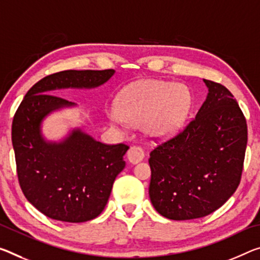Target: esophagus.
Returning <instances> with one entry per match:
<instances>
[{
	"label": "esophagus",
	"instance_id": "1",
	"mask_svg": "<svg viewBox=\"0 0 260 260\" xmlns=\"http://www.w3.org/2000/svg\"><path fill=\"white\" fill-rule=\"evenodd\" d=\"M143 157H145V152H143L142 148H140L138 146H132L128 151H127V158H128L129 162L133 164L141 162Z\"/></svg>",
	"mask_w": 260,
	"mask_h": 260
}]
</instances>
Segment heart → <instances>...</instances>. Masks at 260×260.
I'll list each match as a JSON object with an SVG mask.
<instances>
[{
    "label": "heart",
    "instance_id": "b5f03b06",
    "mask_svg": "<svg viewBox=\"0 0 260 260\" xmlns=\"http://www.w3.org/2000/svg\"><path fill=\"white\" fill-rule=\"evenodd\" d=\"M191 98L184 85L146 80L129 85L119 94L117 113L111 117L115 127L125 131V122L139 126L154 138L175 134L187 117Z\"/></svg>",
    "mask_w": 260,
    "mask_h": 260
}]
</instances>
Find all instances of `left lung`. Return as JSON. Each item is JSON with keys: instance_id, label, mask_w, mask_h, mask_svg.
Masks as SVG:
<instances>
[{"instance_id": "left-lung-1", "label": "left lung", "mask_w": 260, "mask_h": 260, "mask_svg": "<svg viewBox=\"0 0 260 260\" xmlns=\"http://www.w3.org/2000/svg\"><path fill=\"white\" fill-rule=\"evenodd\" d=\"M204 82L208 94L196 118L150 152V201L170 220L215 212L241 182L248 143L245 117L225 86Z\"/></svg>"}]
</instances>
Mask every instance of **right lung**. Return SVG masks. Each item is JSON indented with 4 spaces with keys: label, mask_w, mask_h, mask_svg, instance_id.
I'll list each match as a JSON object with an SVG mask.
<instances>
[{
    "label": "right lung",
    "mask_w": 260,
    "mask_h": 260,
    "mask_svg": "<svg viewBox=\"0 0 260 260\" xmlns=\"http://www.w3.org/2000/svg\"><path fill=\"white\" fill-rule=\"evenodd\" d=\"M113 69L63 71L41 78L28 90L12 120L11 140L20 188L26 199L53 220L80 223L105 208L115 177L125 168L128 146L105 145L81 129L61 142L43 138L40 125L53 111L75 103L52 94L66 88H96Z\"/></svg>",
    "instance_id": "obj_1"
}]
</instances>
